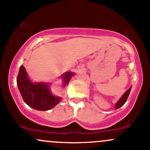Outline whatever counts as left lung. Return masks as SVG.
Masks as SVG:
<instances>
[{
    "instance_id": "left-lung-1",
    "label": "left lung",
    "mask_w": 150,
    "mask_h": 150,
    "mask_svg": "<svg viewBox=\"0 0 150 150\" xmlns=\"http://www.w3.org/2000/svg\"><path fill=\"white\" fill-rule=\"evenodd\" d=\"M131 87H130V88H129V89H128V90H127L126 92L124 93V94L122 96L121 98H120V99H119V101H118V102H117L116 104V105H115V108H116V109H117V108H119L120 107H121V106H123V104H124L126 102L127 99H128V98L129 94H130V90H131Z\"/></svg>"
}]
</instances>
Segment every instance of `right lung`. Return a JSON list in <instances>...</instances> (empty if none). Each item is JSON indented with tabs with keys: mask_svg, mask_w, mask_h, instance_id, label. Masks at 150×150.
Here are the masks:
<instances>
[{
	"mask_svg": "<svg viewBox=\"0 0 150 150\" xmlns=\"http://www.w3.org/2000/svg\"><path fill=\"white\" fill-rule=\"evenodd\" d=\"M73 73L62 75L64 84L68 85ZM18 89L25 102L30 107L39 111H48L54 107L61 100V97L53 96L50 92L49 87L46 83H33L28 78L25 67L21 65L17 77Z\"/></svg>",
	"mask_w": 150,
	"mask_h": 150,
	"instance_id": "1",
	"label": "right lung"
}]
</instances>
